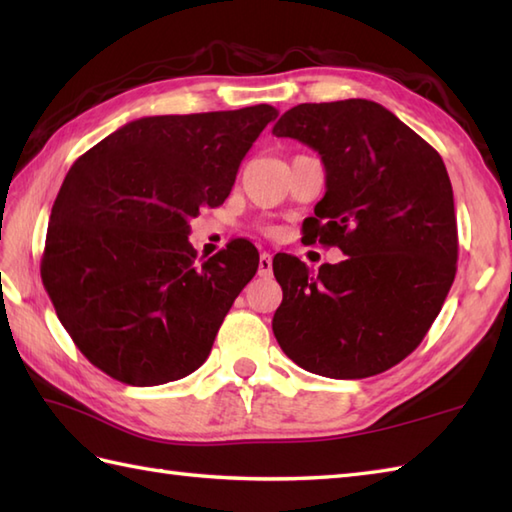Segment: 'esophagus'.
<instances>
[{"label": "esophagus", "mask_w": 512, "mask_h": 512, "mask_svg": "<svg viewBox=\"0 0 512 512\" xmlns=\"http://www.w3.org/2000/svg\"><path fill=\"white\" fill-rule=\"evenodd\" d=\"M257 273H259V277H270V273H273V255H270V253L259 255Z\"/></svg>", "instance_id": "obj_1"}]
</instances>
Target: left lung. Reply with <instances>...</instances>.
Wrapping results in <instances>:
<instances>
[{"instance_id":"1","label":"left lung","mask_w":512,"mask_h":512,"mask_svg":"<svg viewBox=\"0 0 512 512\" xmlns=\"http://www.w3.org/2000/svg\"><path fill=\"white\" fill-rule=\"evenodd\" d=\"M273 134L319 151L325 195L303 222V237L347 255L314 277L301 259L275 255L284 290L275 339L312 374L385 372L420 345L458 270L447 167L427 140L365 99L301 103Z\"/></svg>"}]
</instances>
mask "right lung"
<instances>
[{
    "label": "right lung",
    "mask_w": 512,
    "mask_h": 512,
    "mask_svg": "<svg viewBox=\"0 0 512 512\" xmlns=\"http://www.w3.org/2000/svg\"><path fill=\"white\" fill-rule=\"evenodd\" d=\"M273 105L147 116L74 162L54 200L41 279L61 325L101 372L151 387L195 372L257 248L231 239L195 262L189 220L220 206Z\"/></svg>",
    "instance_id": "add662e5"
}]
</instances>
